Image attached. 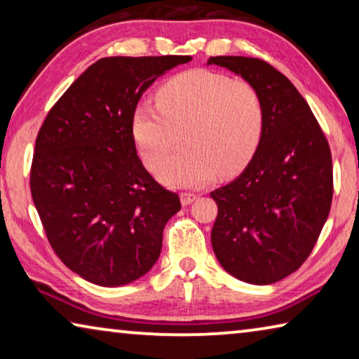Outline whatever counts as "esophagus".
<instances>
[{"label": "esophagus", "instance_id": "34e87169", "mask_svg": "<svg viewBox=\"0 0 359 359\" xmlns=\"http://www.w3.org/2000/svg\"><path fill=\"white\" fill-rule=\"evenodd\" d=\"M196 198H198L196 193H191V191H182L180 193V201L184 205H188V204H191L193 201H196Z\"/></svg>", "mask_w": 359, "mask_h": 359}]
</instances>
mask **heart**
<instances>
[{"mask_svg": "<svg viewBox=\"0 0 359 359\" xmlns=\"http://www.w3.org/2000/svg\"><path fill=\"white\" fill-rule=\"evenodd\" d=\"M266 123L259 90L245 79L191 69L169 79L156 92V104L141 102L133 114V136L145 165L155 169L182 141L187 147L160 168L174 187H198L220 171L244 169L261 144Z\"/></svg>", "mask_w": 359, "mask_h": 359, "instance_id": "obj_1", "label": "heart"}]
</instances>
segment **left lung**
Returning a JSON list of instances; mask_svg holds the SVG:
<instances>
[{"label": "left lung", "instance_id": "obj_1", "mask_svg": "<svg viewBox=\"0 0 359 359\" xmlns=\"http://www.w3.org/2000/svg\"><path fill=\"white\" fill-rule=\"evenodd\" d=\"M259 90L261 144L238 179L210 193L218 214L212 248L242 282L269 285L293 274L317 244L332 201V158L307 101L280 71L252 57H210Z\"/></svg>", "mask_w": 359, "mask_h": 359}]
</instances>
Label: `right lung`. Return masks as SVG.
Listing matches in <instances>:
<instances>
[{"mask_svg":"<svg viewBox=\"0 0 359 359\" xmlns=\"http://www.w3.org/2000/svg\"><path fill=\"white\" fill-rule=\"evenodd\" d=\"M191 57H109L79 76L48 111L29 172L53 252L72 272L120 287L151 269L179 194L136 154L133 114L158 77Z\"/></svg>","mask_w":359,"mask_h":359,"instance_id":"obj_1","label":"right lung"}]
</instances>
